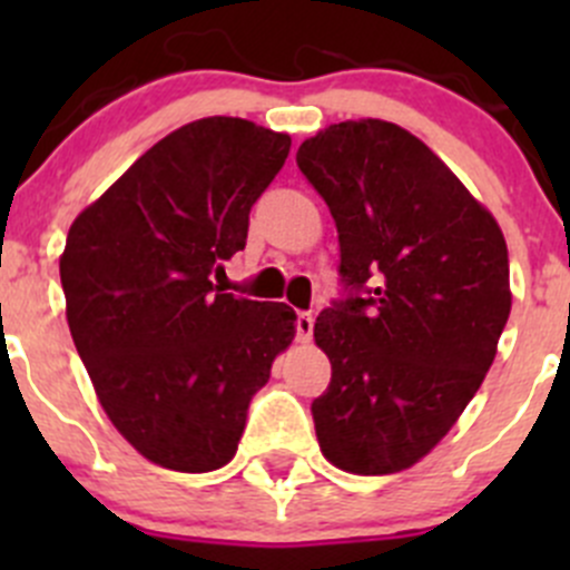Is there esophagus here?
Returning <instances> with one entry per match:
<instances>
[{
  "label": "esophagus",
  "instance_id": "esophagus-1",
  "mask_svg": "<svg viewBox=\"0 0 570 570\" xmlns=\"http://www.w3.org/2000/svg\"><path fill=\"white\" fill-rule=\"evenodd\" d=\"M295 331H297V338H301V342H308V338H312V333H314V317H312V314L297 312Z\"/></svg>",
  "mask_w": 570,
  "mask_h": 570
}]
</instances>
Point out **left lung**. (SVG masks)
<instances>
[{
    "label": "left lung",
    "mask_w": 570,
    "mask_h": 570,
    "mask_svg": "<svg viewBox=\"0 0 570 570\" xmlns=\"http://www.w3.org/2000/svg\"><path fill=\"white\" fill-rule=\"evenodd\" d=\"M331 209L347 295L314 322L331 383L322 455L353 474L422 461L476 394L510 317L502 228L419 137L344 120L297 148Z\"/></svg>",
    "instance_id": "left-lung-1"
}]
</instances>
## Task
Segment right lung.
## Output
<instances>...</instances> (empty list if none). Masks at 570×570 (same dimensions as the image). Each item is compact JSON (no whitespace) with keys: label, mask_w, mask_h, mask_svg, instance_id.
Segmentation results:
<instances>
[{"label":"right lung","mask_w":570,"mask_h":570,"mask_svg":"<svg viewBox=\"0 0 570 570\" xmlns=\"http://www.w3.org/2000/svg\"><path fill=\"white\" fill-rule=\"evenodd\" d=\"M289 135L200 118L148 148L73 220L60 256L73 344L118 433L187 474L226 465L253 394L295 338L286 303L223 292Z\"/></svg>","instance_id":"right-lung-1"}]
</instances>
